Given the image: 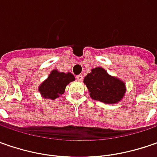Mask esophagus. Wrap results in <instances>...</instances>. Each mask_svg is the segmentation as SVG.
Returning <instances> with one entry per match:
<instances>
[{
  "label": "esophagus",
  "instance_id": "obj_1",
  "mask_svg": "<svg viewBox=\"0 0 157 157\" xmlns=\"http://www.w3.org/2000/svg\"><path fill=\"white\" fill-rule=\"evenodd\" d=\"M77 79L78 80V81H82V79H83V75H81V74H79V75H78L77 77Z\"/></svg>",
  "mask_w": 157,
  "mask_h": 157
}]
</instances>
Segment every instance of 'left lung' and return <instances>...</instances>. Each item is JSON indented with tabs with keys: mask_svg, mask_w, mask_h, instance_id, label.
I'll list each match as a JSON object with an SVG mask.
<instances>
[{
	"mask_svg": "<svg viewBox=\"0 0 157 157\" xmlns=\"http://www.w3.org/2000/svg\"><path fill=\"white\" fill-rule=\"evenodd\" d=\"M84 84L90 97L105 104H116L122 100L127 92L125 82L111 76L102 67H96L84 78Z\"/></svg>",
	"mask_w": 157,
	"mask_h": 157,
	"instance_id": "left-lung-1",
	"label": "left lung"
}]
</instances>
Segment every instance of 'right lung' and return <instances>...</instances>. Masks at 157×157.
<instances>
[{
  "label": "right lung",
  "instance_id": "add662e5",
  "mask_svg": "<svg viewBox=\"0 0 157 157\" xmlns=\"http://www.w3.org/2000/svg\"><path fill=\"white\" fill-rule=\"evenodd\" d=\"M75 80V77L71 72H62L52 70L44 81L38 86V92L44 99L56 100L65 91V87L71 82Z\"/></svg>",
  "mask_w": 157,
  "mask_h": 157
}]
</instances>
